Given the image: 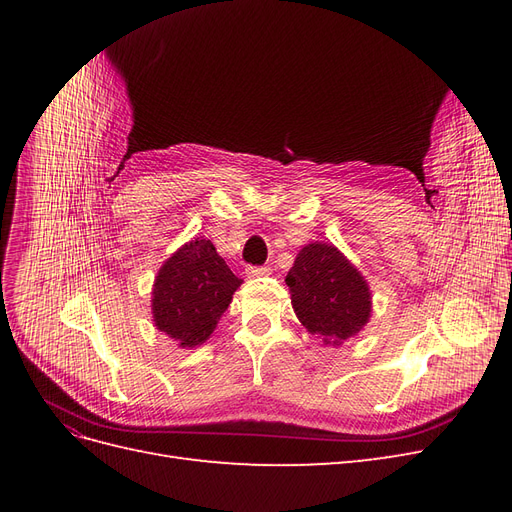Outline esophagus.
<instances>
[{
	"label": "esophagus",
	"instance_id": "34e87169",
	"mask_svg": "<svg viewBox=\"0 0 512 512\" xmlns=\"http://www.w3.org/2000/svg\"><path fill=\"white\" fill-rule=\"evenodd\" d=\"M271 269L269 267H247V277H262L269 275Z\"/></svg>",
	"mask_w": 512,
	"mask_h": 512
}]
</instances>
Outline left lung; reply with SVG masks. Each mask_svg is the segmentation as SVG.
Instances as JSON below:
<instances>
[{"label":"left lung","mask_w":512,"mask_h":512,"mask_svg":"<svg viewBox=\"0 0 512 512\" xmlns=\"http://www.w3.org/2000/svg\"><path fill=\"white\" fill-rule=\"evenodd\" d=\"M290 303L303 327L324 346H342L371 318V290L333 243L301 247L286 275Z\"/></svg>","instance_id":"8db88e82"}]
</instances>
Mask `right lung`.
Segmentation results:
<instances>
[{"instance_id": "obj_1", "label": "right lung", "mask_w": 512, "mask_h": 512, "mask_svg": "<svg viewBox=\"0 0 512 512\" xmlns=\"http://www.w3.org/2000/svg\"><path fill=\"white\" fill-rule=\"evenodd\" d=\"M241 284L215 245L196 237L170 254L153 280V324L179 348L205 344Z\"/></svg>"}]
</instances>
